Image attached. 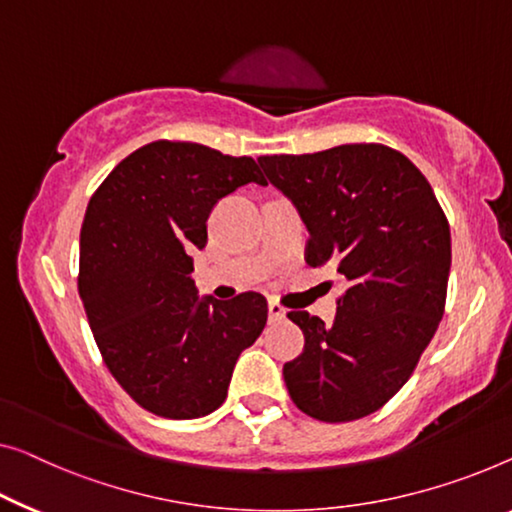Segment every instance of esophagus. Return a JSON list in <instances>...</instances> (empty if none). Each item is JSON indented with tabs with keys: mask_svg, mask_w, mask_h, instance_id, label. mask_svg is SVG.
<instances>
[{
	"mask_svg": "<svg viewBox=\"0 0 512 512\" xmlns=\"http://www.w3.org/2000/svg\"><path fill=\"white\" fill-rule=\"evenodd\" d=\"M269 317H271V322H280V319L287 317V310L282 308L278 301H269Z\"/></svg>",
	"mask_w": 512,
	"mask_h": 512,
	"instance_id": "34e87169",
	"label": "esophagus"
}]
</instances>
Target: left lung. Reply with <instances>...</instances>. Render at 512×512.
Wrapping results in <instances>:
<instances>
[{"mask_svg":"<svg viewBox=\"0 0 512 512\" xmlns=\"http://www.w3.org/2000/svg\"><path fill=\"white\" fill-rule=\"evenodd\" d=\"M257 160L308 227L305 262L347 280L333 324L287 315L305 335L282 368L287 391L317 421H356L407 384L444 317L448 220L421 170L384 144Z\"/></svg>","mask_w":512,"mask_h":512,"instance_id":"8db88e82","label":"left lung"}]
</instances>
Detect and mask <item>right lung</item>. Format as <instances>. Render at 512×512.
<instances>
[{
  "label": "right lung",
  "mask_w": 512,
  "mask_h": 512,
  "mask_svg": "<svg viewBox=\"0 0 512 512\" xmlns=\"http://www.w3.org/2000/svg\"><path fill=\"white\" fill-rule=\"evenodd\" d=\"M246 183H266L250 156L158 140L121 160L89 200L80 299L112 377L156 416L216 411L236 358L266 326L262 294L216 301L190 278L213 204Z\"/></svg>",
  "instance_id": "add662e5"
}]
</instances>
